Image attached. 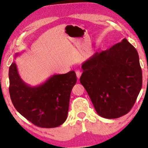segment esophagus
<instances>
[{
    "label": "esophagus",
    "instance_id": "obj_1",
    "mask_svg": "<svg viewBox=\"0 0 148 148\" xmlns=\"http://www.w3.org/2000/svg\"><path fill=\"white\" fill-rule=\"evenodd\" d=\"M81 74H82V72H81L80 70H77V71H76V76H77L78 79H79V78L81 77Z\"/></svg>",
    "mask_w": 148,
    "mask_h": 148
}]
</instances>
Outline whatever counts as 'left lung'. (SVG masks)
<instances>
[{"label": "left lung", "mask_w": 148, "mask_h": 148, "mask_svg": "<svg viewBox=\"0 0 148 148\" xmlns=\"http://www.w3.org/2000/svg\"><path fill=\"white\" fill-rule=\"evenodd\" d=\"M80 82L97 113L115 119L127 114L142 88V70L136 49L126 39L82 64Z\"/></svg>", "instance_id": "obj_1"}]
</instances>
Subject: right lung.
Segmentation results:
<instances>
[{"instance_id": "obj_1", "label": "right lung", "mask_w": 148, "mask_h": 148, "mask_svg": "<svg viewBox=\"0 0 148 148\" xmlns=\"http://www.w3.org/2000/svg\"><path fill=\"white\" fill-rule=\"evenodd\" d=\"M18 53H16L15 58ZM10 95L14 108L30 123L42 128H53L67 117L71 92L76 84V73L54 74L43 84L30 86L18 74L15 62L9 69Z\"/></svg>"}]
</instances>
